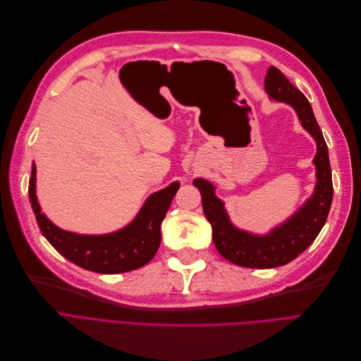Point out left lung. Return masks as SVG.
Masks as SVG:
<instances>
[{
    "mask_svg": "<svg viewBox=\"0 0 361 361\" xmlns=\"http://www.w3.org/2000/svg\"><path fill=\"white\" fill-rule=\"evenodd\" d=\"M264 90L271 99L286 102L300 118L301 126L313 136L317 145L316 186L313 195L286 221L266 235H254L232 225L225 204L214 194L216 188L205 179H194L201 192L202 210L213 229V243L226 260L250 269H273L288 264L313 244L328 219L334 186L329 152L323 133L317 125L313 109L305 95L290 83L279 68L270 66Z\"/></svg>",
    "mask_w": 361,
    "mask_h": 361,
    "instance_id": "obj_1",
    "label": "left lung"
}]
</instances>
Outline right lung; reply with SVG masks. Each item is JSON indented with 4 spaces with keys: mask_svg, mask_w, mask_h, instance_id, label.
Here are the masks:
<instances>
[{
    "mask_svg": "<svg viewBox=\"0 0 361 361\" xmlns=\"http://www.w3.org/2000/svg\"><path fill=\"white\" fill-rule=\"evenodd\" d=\"M178 190L179 182H173L151 194L140 213L123 229L106 235H79L60 229L41 212L37 200L35 163L32 164L29 179V200L47 241L79 267L106 274L130 271L152 260L161 243V221Z\"/></svg>",
    "mask_w": 361,
    "mask_h": 361,
    "instance_id": "right-lung-1",
    "label": "right lung"
}]
</instances>
